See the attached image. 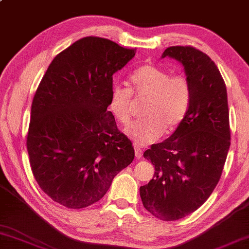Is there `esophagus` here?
Listing matches in <instances>:
<instances>
[{
    "instance_id": "esophagus-1",
    "label": "esophagus",
    "mask_w": 249,
    "mask_h": 249,
    "mask_svg": "<svg viewBox=\"0 0 249 249\" xmlns=\"http://www.w3.org/2000/svg\"><path fill=\"white\" fill-rule=\"evenodd\" d=\"M134 148H135V156H136L137 159H140V158L142 157V148L138 147L137 144H135Z\"/></svg>"
}]
</instances>
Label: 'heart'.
<instances>
[{
    "label": "heart",
    "mask_w": 249,
    "mask_h": 249,
    "mask_svg": "<svg viewBox=\"0 0 249 249\" xmlns=\"http://www.w3.org/2000/svg\"><path fill=\"white\" fill-rule=\"evenodd\" d=\"M133 96L146 99L143 119L127 126L125 133L140 146L151 143L163 132L171 133L183 123L192 101V84L186 75L174 74L157 65L138 67L128 77V88H111L109 109L121 124L127 125L132 115Z\"/></svg>",
    "instance_id": "b5f03b06"
}]
</instances>
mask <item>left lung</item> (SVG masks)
I'll return each instance as SVG.
<instances>
[{"label":"left lung","instance_id":"8db88e82","mask_svg":"<svg viewBox=\"0 0 249 249\" xmlns=\"http://www.w3.org/2000/svg\"><path fill=\"white\" fill-rule=\"evenodd\" d=\"M179 61L192 84L186 117L170 138L143 157L155 175L140 186L142 205L163 221L182 219L203 205L219 183L231 144L228 93L215 63L191 46L170 47L162 57Z\"/></svg>","mask_w":249,"mask_h":249}]
</instances>
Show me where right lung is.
Masks as SVG:
<instances>
[{
  "instance_id": "obj_1",
  "label": "right lung",
  "mask_w": 249,
  "mask_h": 249,
  "mask_svg": "<svg viewBox=\"0 0 249 249\" xmlns=\"http://www.w3.org/2000/svg\"><path fill=\"white\" fill-rule=\"evenodd\" d=\"M136 49L85 37L53 58L31 105L27 150L40 188L60 205L81 209L106 195L132 163V142L109 107L113 74Z\"/></svg>"
}]
</instances>
